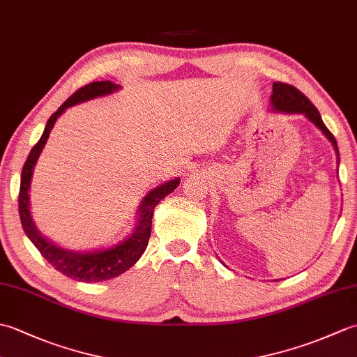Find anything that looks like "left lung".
Here are the masks:
<instances>
[{"instance_id":"8db88e82","label":"left lung","mask_w":357,"mask_h":357,"mask_svg":"<svg viewBox=\"0 0 357 357\" xmlns=\"http://www.w3.org/2000/svg\"><path fill=\"white\" fill-rule=\"evenodd\" d=\"M271 110L273 112H280V113H288V115H293V113H298V115H304L310 123H313L319 130L327 136V139L331 142L333 149L336 151L337 156V165H339V149L335 136L325 127L324 121L321 118V113L312 104L308 98L299 92L298 89L285 84V82H273V93H271ZM224 264V262H222ZM225 265V264H224Z\"/></svg>"}]
</instances>
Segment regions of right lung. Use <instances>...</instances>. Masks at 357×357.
<instances>
[{
  "mask_svg": "<svg viewBox=\"0 0 357 357\" xmlns=\"http://www.w3.org/2000/svg\"><path fill=\"white\" fill-rule=\"evenodd\" d=\"M119 89L121 86L115 84V82L112 81H95L77 90V92H75L69 100H67L61 107L49 118L43 136L40 141L36 142V146L32 149V151H30L27 161L21 172L18 207L24 233L27 234V238L32 241V244L38 248V252L44 256L45 261L50 262L53 267L59 273H63L67 278L82 280V282H101V280L118 278L138 262L142 253L146 252L149 244V238L151 233V218H153L155 207L167 195H170L174 188L179 185L181 181L179 178H174L167 181V183L159 184L155 188H151V190L144 196V199L141 201L138 207V211H136V225L133 231L123 241H119L118 244H113L110 247L87 250V252H73V250H67L56 245L55 242L43 236L41 231L38 230L32 213H30L29 190L30 184H32L33 170L38 162V158H40L43 149L45 147V142L49 139V135L53 126H55L56 119L61 116L67 109L72 107V105L95 100V98L112 95L118 92Z\"/></svg>",
  "mask_w": 357,
  "mask_h": 357,
  "instance_id": "obj_1",
  "label": "right lung"
}]
</instances>
